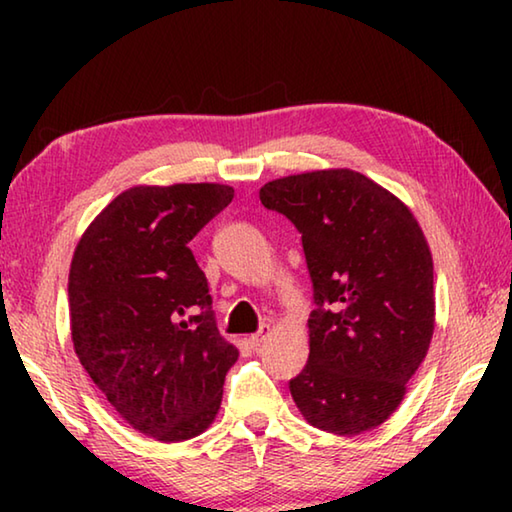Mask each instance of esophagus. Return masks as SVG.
I'll return each instance as SVG.
<instances>
[{
    "instance_id": "esophagus-1",
    "label": "esophagus",
    "mask_w": 512,
    "mask_h": 512,
    "mask_svg": "<svg viewBox=\"0 0 512 512\" xmlns=\"http://www.w3.org/2000/svg\"><path fill=\"white\" fill-rule=\"evenodd\" d=\"M266 334H268V327H262L259 329V332H255V334H250L248 339H246V343L250 345V348L253 350H259V345L264 343V339H266Z\"/></svg>"
}]
</instances>
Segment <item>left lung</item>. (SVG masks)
Returning <instances> with one entry per match:
<instances>
[{"label": "left lung", "mask_w": 512, "mask_h": 512, "mask_svg": "<svg viewBox=\"0 0 512 512\" xmlns=\"http://www.w3.org/2000/svg\"><path fill=\"white\" fill-rule=\"evenodd\" d=\"M259 201L298 228L314 284L309 361L289 381L293 402L309 424L339 436L379 427L433 336V262L418 221L352 169L271 180Z\"/></svg>", "instance_id": "left-lung-1"}]
</instances>
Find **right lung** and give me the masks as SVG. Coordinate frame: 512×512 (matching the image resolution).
Listing matches in <instances>:
<instances>
[{
	"instance_id": "add662e5",
	"label": "right lung",
	"mask_w": 512,
	"mask_h": 512,
	"mask_svg": "<svg viewBox=\"0 0 512 512\" xmlns=\"http://www.w3.org/2000/svg\"><path fill=\"white\" fill-rule=\"evenodd\" d=\"M235 189L131 187L83 232L69 268L76 357L133 429L162 443L203 433L239 352L216 329L189 250Z\"/></svg>"
}]
</instances>
